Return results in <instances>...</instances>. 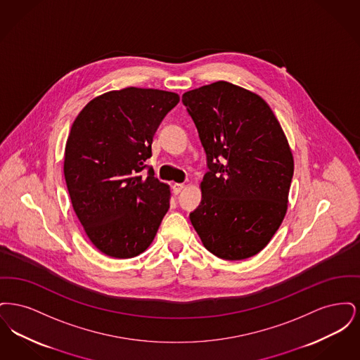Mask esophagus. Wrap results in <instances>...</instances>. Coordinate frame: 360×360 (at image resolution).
Masks as SVG:
<instances>
[{
    "label": "esophagus",
    "mask_w": 360,
    "mask_h": 360,
    "mask_svg": "<svg viewBox=\"0 0 360 360\" xmlns=\"http://www.w3.org/2000/svg\"><path fill=\"white\" fill-rule=\"evenodd\" d=\"M184 188H185L184 184H174L172 185V191H174V194H179L184 190Z\"/></svg>",
    "instance_id": "34e87169"
}]
</instances>
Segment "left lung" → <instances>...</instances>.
I'll list each match as a JSON object with an SVG mask.
<instances>
[{
  "mask_svg": "<svg viewBox=\"0 0 360 360\" xmlns=\"http://www.w3.org/2000/svg\"><path fill=\"white\" fill-rule=\"evenodd\" d=\"M205 148L202 200L190 221L225 260L259 254L285 219L294 159L274 112L259 94L226 81L182 96Z\"/></svg>",
  "mask_w": 360,
  "mask_h": 360,
  "instance_id": "1",
  "label": "left lung"
}]
</instances>
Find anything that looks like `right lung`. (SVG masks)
I'll use <instances>...</instances> for the list:
<instances>
[{"instance_id": "obj_1", "label": "right lung", "mask_w": 360, "mask_h": 360, "mask_svg": "<svg viewBox=\"0 0 360 360\" xmlns=\"http://www.w3.org/2000/svg\"><path fill=\"white\" fill-rule=\"evenodd\" d=\"M178 103L176 93L129 86L93 98L72 122L63 162L71 205L106 257L144 252L170 207V186L143 170L160 121Z\"/></svg>"}]
</instances>
